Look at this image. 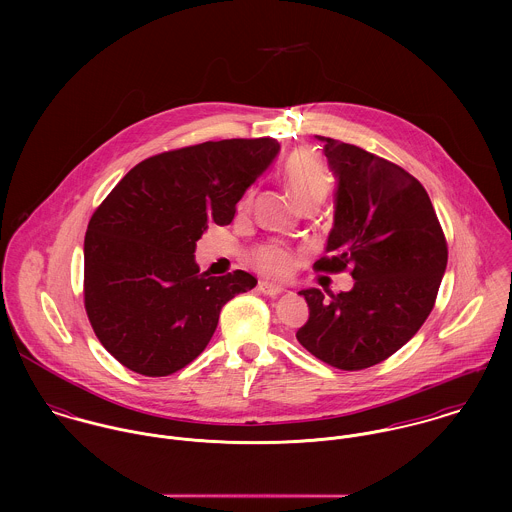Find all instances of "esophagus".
<instances>
[{
    "label": "esophagus",
    "instance_id": "esophagus-1",
    "mask_svg": "<svg viewBox=\"0 0 512 512\" xmlns=\"http://www.w3.org/2000/svg\"><path fill=\"white\" fill-rule=\"evenodd\" d=\"M258 292L264 293V295H270V297H278V295L284 293V288L274 286V284H268V282H260V284H258Z\"/></svg>",
    "mask_w": 512,
    "mask_h": 512
}]
</instances>
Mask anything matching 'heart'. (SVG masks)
I'll return each mask as SVG.
<instances>
[{"label":"heart","mask_w":512,"mask_h":512,"mask_svg":"<svg viewBox=\"0 0 512 512\" xmlns=\"http://www.w3.org/2000/svg\"><path fill=\"white\" fill-rule=\"evenodd\" d=\"M284 179H286V185H288L295 203L301 209H309V207L317 209L323 203V199L327 197L329 187H331L321 159L309 147H301V149L293 151L292 157L288 159L286 169H284ZM250 201H252V193H248L244 197L242 207H246ZM254 264L266 276L286 278L292 274L295 260H293L292 252H288L286 248L270 244V246H262L254 254Z\"/></svg>","instance_id":"heart-1"}]
</instances>
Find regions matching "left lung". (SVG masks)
Masks as SVG:
<instances>
[{"label": "left lung", "mask_w": 512, "mask_h": 512, "mask_svg": "<svg viewBox=\"0 0 512 512\" xmlns=\"http://www.w3.org/2000/svg\"><path fill=\"white\" fill-rule=\"evenodd\" d=\"M335 177L329 258L317 270L353 266L355 286L325 297L301 290L309 307L297 341L341 370L378 365L428 319L447 266V246L422 183L361 147L317 136Z\"/></svg>", "instance_id": "8db88e82"}]
</instances>
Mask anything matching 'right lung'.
<instances>
[{
	"instance_id": "1",
	"label": "right lung",
	"mask_w": 512,
	"mask_h": 512,
	"mask_svg": "<svg viewBox=\"0 0 512 512\" xmlns=\"http://www.w3.org/2000/svg\"><path fill=\"white\" fill-rule=\"evenodd\" d=\"M280 153L272 138L220 140L138 163L88 222L84 305L104 349L146 376H167L209 345L222 305L258 280L199 272L197 240L230 224Z\"/></svg>"
}]
</instances>
